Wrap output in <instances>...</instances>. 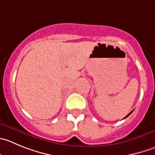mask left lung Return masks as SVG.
Here are the masks:
<instances>
[{"mask_svg":"<svg viewBox=\"0 0 155 155\" xmlns=\"http://www.w3.org/2000/svg\"><path fill=\"white\" fill-rule=\"evenodd\" d=\"M133 111H134V110H132V112H130V113H129V114H128V115H127V116H126V117H125V118H124V119H126V117H128V116H129V115H130V114H131V113H132V112H133Z\"/></svg>","mask_w":155,"mask_h":155,"instance_id":"1","label":"left lung"}]
</instances>
